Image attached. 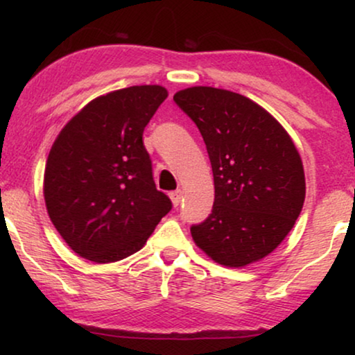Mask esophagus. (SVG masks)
<instances>
[{
	"label": "esophagus",
	"instance_id": "1",
	"mask_svg": "<svg viewBox=\"0 0 355 355\" xmlns=\"http://www.w3.org/2000/svg\"><path fill=\"white\" fill-rule=\"evenodd\" d=\"M169 197H171V202H173V205H174V207H178V205H179V203H181V198H182V192H181V191H179V189H178V191H174V192H171V193H169Z\"/></svg>",
	"mask_w": 355,
	"mask_h": 355
}]
</instances>
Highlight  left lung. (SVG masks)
I'll return each mask as SVG.
<instances>
[{
    "label": "left lung",
    "instance_id": "obj_1",
    "mask_svg": "<svg viewBox=\"0 0 355 355\" xmlns=\"http://www.w3.org/2000/svg\"><path fill=\"white\" fill-rule=\"evenodd\" d=\"M174 101L200 130L215 181L213 210L192 225L193 242L220 265L259 261L293 230L305 200L293 139L268 111L234 92L191 87Z\"/></svg>",
    "mask_w": 355,
    "mask_h": 355
}]
</instances>
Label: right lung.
Segmentation results:
<instances>
[{
    "label": "right lung",
    "instance_id": "obj_1",
    "mask_svg": "<svg viewBox=\"0 0 355 355\" xmlns=\"http://www.w3.org/2000/svg\"><path fill=\"white\" fill-rule=\"evenodd\" d=\"M162 85H134L85 105L58 135L43 179L48 215L66 244L95 263L144 247L171 210L153 181L142 135L166 100Z\"/></svg>",
    "mask_w": 355,
    "mask_h": 355
}]
</instances>
